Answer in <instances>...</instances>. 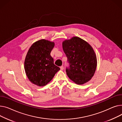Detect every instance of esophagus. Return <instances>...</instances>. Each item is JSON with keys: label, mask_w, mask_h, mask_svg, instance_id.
Masks as SVG:
<instances>
[{"label": "esophagus", "mask_w": 122, "mask_h": 122, "mask_svg": "<svg viewBox=\"0 0 122 122\" xmlns=\"http://www.w3.org/2000/svg\"><path fill=\"white\" fill-rule=\"evenodd\" d=\"M60 68H61V70H63V69H64V67H63V66H61V67H60Z\"/></svg>", "instance_id": "34e87169"}]
</instances>
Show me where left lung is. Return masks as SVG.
Returning a JSON list of instances; mask_svg holds the SVG:
<instances>
[{"label": "left lung", "instance_id": "left-lung-1", "mask_svg": "<svg viewBox=\"0 0 122 122\" xmlns=\"http://www.w3.org/2000/svg\"><path fill=\"white\" fill-rule=\"evenodd\" d=\"M62 48L69 64L66 72L70 79L78 85L90 81L97 66V56L92 46L83 39L73 37L63 41Z\"/></svg>", "mask_w": 122, "mask_h": 122}]
</instances>
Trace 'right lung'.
I'll return each instance as SVG.
<instances>
[{"label": "right lung", "mask_w": 122, "mask_h": 122, "mask_svg": "<svg viewBox=\"0 0 122 122\" xmlns=\"http://www.w3.org/2000/svg\"><path fill=\"white\" fill-rule=\"evenodd\" d=\"M53 42L41 39L31 46L25 61V70L29 80L38 86H44L51 81L60 68L55 66L50 53Z\"/></svg>", "instance_id": "add662e5"}]
</instances>
